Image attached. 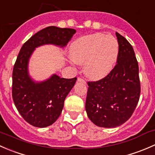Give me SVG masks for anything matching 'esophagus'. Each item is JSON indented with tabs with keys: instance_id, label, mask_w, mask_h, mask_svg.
<instances>
[{
	"instance_id": "34e87169",
	"label": "esophagus",
	"mask_w": 155,
	"mask_h": 155,
	"mask_svg": "<svg viewBox=\"0 0 155 155\" xmlns=\"http://www.w3.org/2000/svg\"><path fill=\"white\" fill-rule=\"evenodd\" d=\"M78 82H81V83H84V84H86V81L81 78H78Z\"/></svg>"
}]
</instances>
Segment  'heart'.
Segmentation results:
<instances>
[{"label": "heart", "mask_w": 155, "mask_h": 155, "mask_svg": "<svg viewBox=\"0 0 155 155\" xmlns=\"http://www.w3.org/2000/svg\"><path fill=\"white\" fill-rule=\"evenodd\" d=\"M119 54L118 40L111 35L97 33L81 36L70 46L75 63H84V71L92 79L107 75L116 65Z\"/></svg>", "instance_id": "1"}]
</instances>
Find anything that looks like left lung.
I'll return each instance as SVG.
<instances>
[{
  "label": "left lung",
  "instance_id": "1",
  "mask_svg": "<svg viewBox=\"0 0 155 155\" xmlns=\"http://www.w3.org/2000/svg\"><path fill=\"white\" fill-rule=\"evenodd\" d=\"M116 35L119 45L116 65L106 77L87 82V116L95 125L103 127H116L130 119L141 89L133 47L122 35Z\"/></svg>",
  "mask_w": 155,
  "mask_h": 155
}]
</instances>
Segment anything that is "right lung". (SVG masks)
<instances>
[{"label":"right lung","instance_id":"obj_1","mask_svg":"<svg viewBox=\"0 0 155 155\" xmlns=\"http://www.w3.org/2000/svg\"><path fill=\"white\" fill-rule=\"evenodd\" d=\"M76 30L47 27L39 30L22 45L12 71V99L27 122L45 127L56 122L63 110L67 95L77 78L66 79L57 74L42 83H34L28 73V63L35 48L45 44L66 45Z\"/></svg>","mask_w":155,"mask_h":155}]
</instances>
